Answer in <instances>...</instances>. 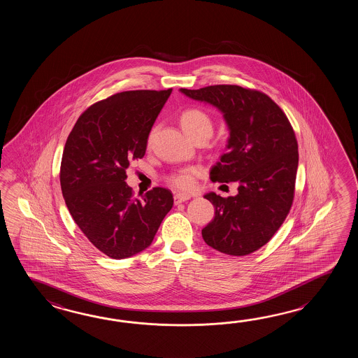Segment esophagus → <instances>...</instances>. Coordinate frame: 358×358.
<instances>
[{"instance_id":"obj_1","label":"esophagus","mask_w":358,"mask_h":358,"mask_svg":"<svg viewBox=\"0 0 358 358\" xmlns=\"http://www.w3.org/2000/svg\"><path fill=\"white\" fill-rule=\"evenodd\" d=\"M190 198V194H184V193H176V196H174V201H176V205H179V203H182V202H185V201H188Z\"/></svg>"}]
</instances>
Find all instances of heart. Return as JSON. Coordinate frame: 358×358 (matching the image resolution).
Returning <instances> with one entry per match:
<instances>
[{
    "label": "heart",
    "instance_id": "b5f03b06",
    "mask_svg": "<svg viewBox=\"0 0 358 358\" xmlns=\"http://www.w3.org/2000/svg\"><path fill=\"white\" fill-rule=\"evenodd\" d=\"M180 122H182L184 130L192 138L197 134H201V133H207L210 136L213 133V120H211L210 115L198 107L185 110L182 114ZM152 136L153 131L148 137V142H151ZM168 180L173 187H176L178 189H189L190 187L193 185V176H192V173L185 171V170L173 173L171 176H169Z\"/></svg>",
    "mask_w": 358,
    "mask_h": 358
}]
</instances>
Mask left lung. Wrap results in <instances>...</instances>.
<instances>
[{
    "label": "left lung",
    "mask_w": 358,
    "mask_h": 358,
    "mask_svg": "<svg viewBox=\"0 0 358 358\" xmlns=\"http://www.w3.org/2000/svg\"><path fill=\"white\" fill-rule=\"evenodd\" d=\"M180 92L224 114L230 130L228 150L211 169L210 179L239 184L234 197L206 194L215 216L202 229L203 241L225 255H250L273 238L293 205L298 168L294 130L264 92L231 84Z\"/></svg>",
    "instance_id": "8db88e82"
}]
</instances>
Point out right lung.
<instances>
[{
	"label": "right lung",
	"mask_w": 358,
	"mask_h": 358,
	"mask_svg": "<svg viewBox=\"0 0 358 358\" xmlns=\"http://www.w3.org/2000/svg\"><path fill=\"white\" fill-rule=\"evenodd\" d=\"M173 90L125 91L88 107L70 131L60 184L69 213L97 250L127 259L152 243L174 198L155 187L141 198L125 182L129 161L145 156L153 122Z\"/></svg>",
	"instance_id": "1"
}]
</instances>
